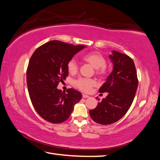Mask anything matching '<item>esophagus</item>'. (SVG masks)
<instances>
[{"label": "esophagus", "mask_w": 160, "mask_h": 160, "mask_svg": "<svg viewBox=\"0 0 160 160\" xmlns=\"http://www.w3.org/2000/svg\"><path fill=\"white\" fill-rule=\"evenodd\" d=\"M82 97L83 98H88V97H89L88 95H87V94H82Z\"/></svg>", "instance_id": "34e87169"}]
</instances>
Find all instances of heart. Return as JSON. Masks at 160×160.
Instances as JSON below:
<instances>
[{"mask_svg": "<svg viewBox=\"0 0 160 160\" xmlns=\"http://www.w3.org/2000/svg\"><path fill=\"white\" fill-rule=\"evenodd\" d=\"M83 61L88 62L95 68V72L99 77H105L108 74L106 66V59L101 53L98 51H92L82 56ZM68 71L70 74H75L78 70V66L74 59L70 60L68 63ZM96 82L93 79L80 78L74 81V85L80 90L88 92L91 88L95 85Z\"/></svg>", "mask_w": 160, "mask_h": 160, "instance_id": "heart-1", "label": "heart"}]
</instances>
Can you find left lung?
I'll list each match as a JSON object with an SVG mask.
<instances>
[{
  "label": "left lung",
  "instance_id": "obj_1",
  "mask_svg": "<svg viewBox=\"0 0 160 160\" xmlns=\"http://www.w3.org/2000/svg\"><path fill=\"white\" fill-rule=\"evenodd\" d=\"M109 58L113 65V70L99 90L108 95L95 109L89 112L92 119L102 125L115 123L126 114L133 102L138 85L136 69L131 57L113 51Z\"/></svg>",
  "mask_w": 160,
  "mask_h": 160
}]
</instances>
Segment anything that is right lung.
Returning a JSON list of instances; mask_svg holds the SVG:
<instances>
[{"label": "right lung", "instance_id": "1", "mask_svg": "<svg viewBox=\"0 0 160 160\" xmlns=\"http://www.w3.org/2000/svg\"><path fill=\"white\" fill-rule=\"evenodd\" d=\"M85 46L53 40L32 54L27 69V85L32 105L42 118L52 123L66 121L82 94L72 88L66 93L57 86L68 75V63Z\"/></svg>", "mask_w": 160, "mask_h": 160}]
</instances>
